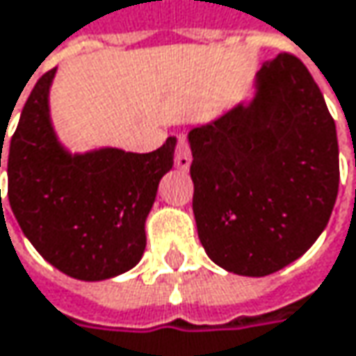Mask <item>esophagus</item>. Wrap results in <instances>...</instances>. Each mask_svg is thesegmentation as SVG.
Returning <instances> with one entry per match:
<instances>
[{
    "mask_svg": "<svg viewBox=\"0 0 356 356\" xmlns=\"http://www.w3.org/2000/svg\"><path fill=\"white\" fill-rule=\"evenodd\" d=\"M175 167L181 171H187L191 167V150H189L185 136H179L177 148H175Z\"/></svg>",
    "mask_w": 356,
    "mask_h": 356,
    "instance_id": "esophagus-1",
    "label": "esophagus"
}]
</instances>
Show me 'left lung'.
I'll return each mask as SVG.
<instances>
[{
  "instance_id": "1",
  "label": "left lung",
  "mask_w": 356,
  "mask_h": 356,
  "mask_svg": "<svg viewBox=\"0 0 356 356\" xmlns=\"http://www.w3.org/2000/svg\"><path fill=\"white\" fill-rule=\"evenodd\" d=\"M187 140L197 234L218 267L265 277L318 241L339 193V140L298 56L265 60L252 99L191 128Z\"/></svg>"
}]
</instances>
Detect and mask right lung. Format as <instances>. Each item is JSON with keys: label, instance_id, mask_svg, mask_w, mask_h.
<instances>
[{"label": "right lung", "instance_id": "1", "mask_svg": "<svg viewBox=\"0 0 356 356\" xmlns=\"http://www.w3.org/2000/svg\"><path fill=\"white\" fill-rule=\"evenodd\" d=\"M54 75L38 79L22 110L8 152V197L24 236L52 267L104 281L143 259L146 216L173 167L177 138L145 154L112 146L71 152L50 118Z\"/></svg>", "mask_w": 356, "mask_h": 356}]
</instances>
